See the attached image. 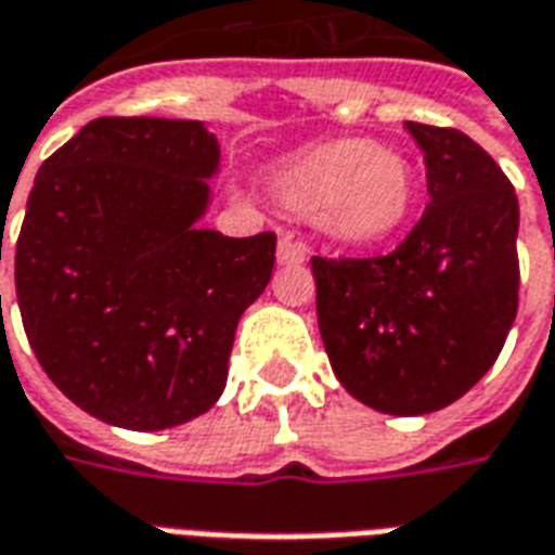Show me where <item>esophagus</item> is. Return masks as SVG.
Listing matches in <instances>:
<instances>
[{
    "label": "esophagus",
    "instance_id": "obj_1",
    "mask_svg": "<svg viewBox=\"0 0 555 555\" xmlns=\"http://www.w3.org/2000/svg\"><path fill=\"white\" fill-rule=\"evenodd\" d=\"M307 245L305 242H298V238L293 236H281V242H278V262L281 266H301V262L307 260Z\"/></svg>",
    "mask_w": 555,
    "mask_h": 555
}]
</instances>
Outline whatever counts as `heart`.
Listing matches in <instances>:
<instances>
[{"instance_id": "heart-1", "label": "heart", "mask_w": 555, "mask_h": 555, "mask_svg": "<svg viewBox=\"0 0 555 555\" xmlns=\"http://www.w3.org/2000/svg\"><path fill=\"white\" fill-rule=\"evenodd\" d=\"M274 189L319 230L346 245H372L402 228L416 197L414 165L375 141L319 144L283 162Z\"/></svg>"}]
</instances>
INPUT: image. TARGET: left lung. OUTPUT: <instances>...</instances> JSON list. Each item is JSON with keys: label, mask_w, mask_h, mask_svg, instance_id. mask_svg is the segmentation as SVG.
<instances>
[{"label": "left lung", "mask_w": 555, "mask_h": 555, "mask_svg": "<svg viewBox=\"0 0 555 555\" xmlns=\"http://www.w3.org/2000/svg\"><path fill=\"white\" fill-rule=\"evenodd\" d=\"M431 204L396 250L310 260L339 384L382 414L452 405L491 370L517 317V194L470 135L408 120Z\"/></svg>", "instance_id": "obj_1"}]
</instances>
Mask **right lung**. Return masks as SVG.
I'll use <instances>...</instances> for the list:
<instances>
[{
    "label": "right lung",
    "mask_w": 555,
    "mask_h": 555,
    "mask_svg": "<svg viewBox=\"0 0 555 555\" xmlns=\"http://www.w3.org/2000/svg\"><path fill=\"white\" fill-rule=\"evenodd\" d=\"M216 168L201 120L96 117L35 177L14 250L20 317L50 382L103 423L180 426L224 390L278 236L194 224Z\"/></svg>",
    "instance_id": "add662e5"
}]
</instances>
